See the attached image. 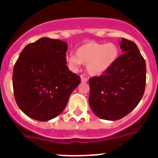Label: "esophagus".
Wrapping results in <instances>:
<instances>
[{
  "label": "esophagus",
  "mask_w": 158,
  "mask_h": 158,
  "mask_svg": "<svg viewBox=\"0 0 158 158\" xmlns=\"http://www.w3.org/2000/svg\"><path fill=\"white\" fill-rule=\"evenodd\" d=\"M81 82H84V83L88 82V81H89V79H88L87 77H84V76H81Z\"/></svg>",
  "instance_id": "34e87169"
}]
</instances>
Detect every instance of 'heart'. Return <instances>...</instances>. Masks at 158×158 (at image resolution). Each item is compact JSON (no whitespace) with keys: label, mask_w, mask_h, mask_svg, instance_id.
Listing matches in <instances>:
<instances>
[{"label":"heart","mask_w":158,"mask_h":158,"mask_svg":"<svg viewBox=\"0 0 158 158\" xmlns=\"http://www.w3.org/2000/svg\"><path fill=\"white\" fill-rule=\"evenodd\" d=\"M119 54L120 50L115 43L88 41L79 46L75 54H70L67 61L74 68L81 63L86 65L89 74L99 76L115 65Z\"/></svg>","instance_id":"1"}]
</instances>
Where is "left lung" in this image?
<instances>
[{"instance_id":"left-lung-1","label":"left lung","mask_w":158,"mask_h":158,"mask_svg":"<svg viewBox=\"0 0 158 158\" xmlns=\"http://www.w3.org/2000/svg\"><path fill=\"white\" fill-rule=\"evenodd\" d=\"M123 54L104 74L89 79V106L97 117L118 120L142 100L146 79V62L134 42L122 38Z\"/></svg>"}]
</instances>
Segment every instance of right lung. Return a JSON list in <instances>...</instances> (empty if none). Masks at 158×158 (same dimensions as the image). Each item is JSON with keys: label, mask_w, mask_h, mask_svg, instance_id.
<instances>
[{"label": "right lung", "mask_w": 158, "mask_h": 158, "mask_svg": "<svg viewBox=\"0 0 158 158\" xmlns=\"http://www.w3.org/2000/svg\"><path fill=\"white\" fill-rule=\"evenodd\" d=\"M67 43L43 37L27 45L14 65L12 85L19 109L48 121L63 111L81 77L67 67Z\"/></svg>", "instance_id": "obj_1"}]
</instances>
